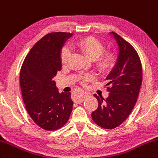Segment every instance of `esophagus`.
Wrapping results in <instances>:
<instances>
[{
  "label": "esophagus",
  "instance_id": "1",
  "mask_svg": "<svg viewBox=\"0 0 158 158\" xmlns=\"http://www.w3.org/2000/svg\"><path fill=\"white\" fill-rule=\"evenodd\" d=\"M86 96H87V94L84 92H81V94H80V97L78 99H77V100H75L77 103H82L83 100H84V98L86 97Z\"/></svg>",
  "mask_w": 158,
  "mask_h": 158
}]
</instances>
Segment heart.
<instances>
[{
    "label": "heart",
    "mask_w": 158,
    "mask_h": 158,
    "mask_svg": "<svg viewBox=\"0 0 158 158\" xmlns=\"http://www.w3.org/2000/svg\"><path fill=\"white\" fill-rule=\"evenodd\" d=\"M78 48L90 59L94 60V64L97 71L100 74H107L114 68L116 63V55L115 52L110 50H104L103 44L94 37H85L78 40L76 43ZM71 55V51L67 45L62 47L60 52V59L61 64H64L68 62ZM95 79L93 74H87L80 77L81 84L85 87L87 83L91 82Z\"/></svg>",
    "instance_id": "1"
}]
</instances>
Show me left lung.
Masks as SVG:
<instances>
[{
    "instance_id": "obj_1",
    "label": "left lung",
    "mask_w": 158,
    "mask_h": 158,
    "mask_svg": "<svg viewBox=\"0 0 158 158\" xmlns=\"http://www.w3.org/2000/svg\"><path fill=\"white\" fill-rule=\"evenodd\" d=\"M112 33L119 47V54L104 85L110 94L106 100L94 94L98 107L91 114L94 123L105 129L118 127L128 118L137 102L142 83V67L138 52L119 35Z\"/></svg>"
}]
</instances>
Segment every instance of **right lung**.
I'll use <instances>...</instances> for the list:
<instances>
[{
	"instance_id": "obj_1",
	"label": "right lung",
	"mask_w": 158,
	"mask_h": 158,
	"mask_svg": "<svg viewBox=\"0 0 158 158\" xmlns=\"http://www.w3.org/2000/svg\"><path fill=\"white\" fill-rule=\"evenodd\" d=\"M70 32H50L39 40L26 56L19 84L26 110L34 123L46 131L63 127L69 119L71 93L60 94L53 80L61 71L60 52Z\"/></svg>"
}]
</instances>
